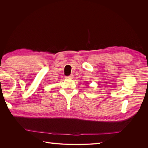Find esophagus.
<instances>
[{
  "label": "esophagus",
  "instance_id": "34e87169",
  "mask_svg": "<svg viewBox=\"0 0 148 148\" xmlns=\"http://www.w3.org/2000/svg\"><path fill=\"white\" fill-rule=\"evenodd\" d=\"M73 77H74L73 75H70V76H68V77H66V78H70V79H72L73 78Z\"/></svg>",
  "mask_w": 148,
  "mask_h": 148
}]
</instances>
